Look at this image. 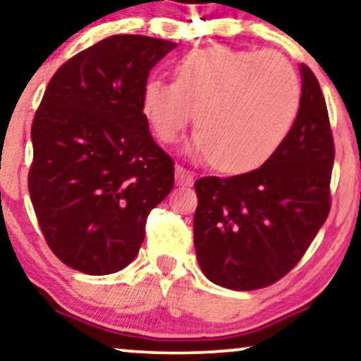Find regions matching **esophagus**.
<instances>
[{"label":"esophagus","mask_w":361,"mask_h":361,"mask_svg":"<svg viewBox=\"0 0 361 361\" xmlns=\"http://www.w3.org/2000/svg\"><path fill=\"white\" fill-rule=\"evenodd\" d=\"M175 178H176L178 186H190L193 183V173L180 165H176L175 168Z\"/></svg>","instance_id":"1"}]
</instances>
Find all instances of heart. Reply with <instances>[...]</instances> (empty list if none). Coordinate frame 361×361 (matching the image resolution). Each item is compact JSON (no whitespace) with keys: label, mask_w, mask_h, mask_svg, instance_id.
<instances>
[{"label":"heart","mask_w":361,"mask_h":361,"mask_svg":"<svg viewBox=\"0 0 361 361\" xmlns=\"http://www.w3.org/2000/svg\"><path fill=\"white\" fill-rule=\"evenodd\" d=\"M173 82L152 79L142 90V114L163 143L178 140L193 109L190 152L224 175H246L281 152L300 109L294 67L274 51L211 46L173 66Z\"/></svg>","instance_id":"heart-1"}]
</instances>
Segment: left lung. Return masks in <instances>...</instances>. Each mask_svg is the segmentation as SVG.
Here are the masks:
<instances>
[{"mask_svg":"<svg viewBox=\"0 0 361 361\" xmlns=\"http://www.w3.org/2000/svg\"><path fill=\"white\" fill-rule=\"evenodd\" d=\"M295 125L256 171L195 183V249L211 282L233 290L267 287L295 267L330 211L335 147L320 84L300 64Z\"/></svg>","mask_w":361,"mask_h":361,"instance_id":"obj_1","label":"left lung"}]
</instances>
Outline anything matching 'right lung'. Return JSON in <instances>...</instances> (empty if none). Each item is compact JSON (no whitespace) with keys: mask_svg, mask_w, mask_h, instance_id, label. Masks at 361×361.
<instances>
[{"mask_svg":"<svg viewBox=\"0 0 361 361\" xmlns=\"http://www.w3.org/2000/svg\"><path fill=\"white\" fill-rule=\"evenodd\" d=\"M178 44L115 35L64 62L31 127L27 178L37 223L66 266L90 276L127 267L150 211L175 183L173 160L153 140L142 90Z\"/></svg>","mask_w":361,"mask_h":361,"instance_id":"add662e5","label":"right lung"}]
</instances>
